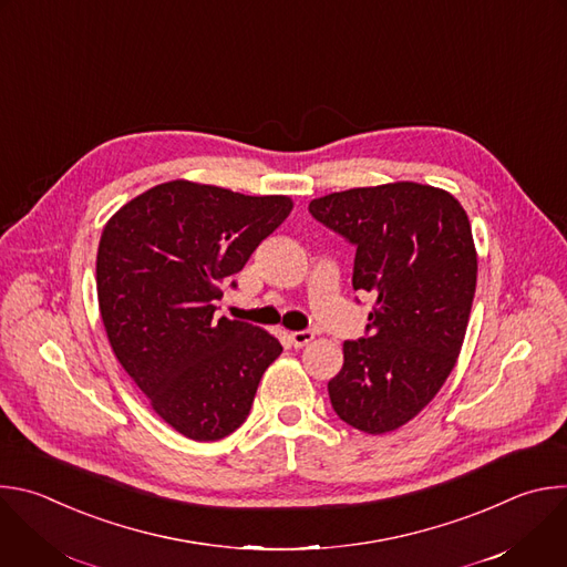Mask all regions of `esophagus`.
<instances>
[{"label":"esophagus","mask_w":567,"mask_h":567,"mask_svg":"<svg viewBox=\"0 0 567 567\" xmlns=\"http://www.w3.org/2000/svg\"><path fill=\"white\" fill-rule=\"evenodd\" d=\"M311 341H313V332H289V343L293 348H305Z\"/></svg>","instance_id":"34e87169"}]
</instances>
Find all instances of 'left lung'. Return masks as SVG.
Wrapping results in <instances>:
<instances>
[{
  "label": "left lung",
  "mask_w": 567,
  "mask_h": 567,
  "mask_svg": "<svg viewBox=\"0 0 567 567\" xmlns=\"http://www.w3.org/2000/svg\"><path fill=\"white\" fill-rule=\"evenodd\" d=\"M309 213L357 247L352 287L374 296L370 337L343 343L328 390L337 415L383 435L417 417L464 343L477 254L462 204L446 190L392 182L330 193Z\"/></svg>",
  "instance_id": "left-lung-1"
}]
</instances>
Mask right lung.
Here are the masks:
<instances>
[{"label": "right lung", "mask_w": 567, "mask_h": 567, "mask_svg": "<svg viewBox=\"0 0 567 567\" xmlns=\"http://www.w3.org/2000/svg\"><path fill=\"white\" fill-rule=\"evenodd\" d=\"M291 208L287 195L175 179L130 199L103 228L96 291L112 352L184 437L233 433L282 352L267 330L215 318L213 300Z\"/></svg>", "instance_id": "right-lung-1"}]
</instances>
